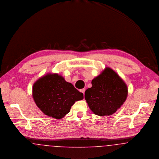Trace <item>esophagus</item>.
Returning a JSON list of instances; mask_svg holds the SVG:
<instances>
[{
  "mask_svg": "<svg viewBox=\"0 0 159 159\" xmlns=\"http://www.w3.org/2000/svg\"><path fill=\"white\" fill-rule=\"evenodd\" d=\"M85 90V89H81V90H80V92H81V93H83L84 94Z\"/></svg>",
  "mask_w": 159,
  "mask_h": 159,
  "instance_id": "1",
  "label": "esophagus"
}]
</instances>
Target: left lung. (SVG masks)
<instances>
[{"instance_id": "8db88e82", "label": "left lung", "mask_w": 159, "mask_h": 159, "mask_svg": "<svg viewBox=\"0 0 159 159\" xmlns=\"http://www.w3.org/2000/svg\"><path fill=\"white\" fill-rule=\"evenodd\" d=\"M92 87L85 92V99L92 111L98 116H110L125 102L127 87L112 69L107 67L93 79Z\"/></svg>"}]
</instances>
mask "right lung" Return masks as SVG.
Returning <instances> with one entry per match:
<instances>
[{
	"instance_id": "add662e5",
	"label": "right lung",
	"mask_w": 159,
	"mask_h": 159,
	"mask_svg": "<svg viewBox=\"0 0 159 159\" xmlns=\"http://www.w3.org/2000/svg\"><path fill=\"white\" fill-rule=\"evenodd\" d=\"M34 100L47 116L60 119L69 112L76 101L83 99V93L57 74H47L33 86Z\"/></svg>"
}]
</instances>
